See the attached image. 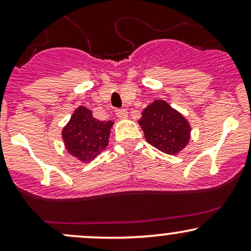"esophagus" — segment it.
Segmentation results:
<instances>
[{
    "instance_id": "34e87169",
    "label": "esophagus",
    "mask_w": 251,
    "mask_h": 251,
    "mask_svg": "<svg viewBox=\"0 0 251 251\" xmlns=\"http://www.w3.org/2000/svg\"><path fill=\"white\" fill-rule=\"evenodd\" d=\"M116 113L118 118H120V119H125V118H127V111H126L125 108H117Z\"/></svg>"
}]
</instances>
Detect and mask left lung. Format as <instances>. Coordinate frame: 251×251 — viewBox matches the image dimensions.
I'll return each instance as SVG.
<instances>
[{
	"label": "left lung",
	"instance_id": "1",
	"mask_svg": "<svg viewBox=\"0 0 251 251\" xmlns=\"http://www.w3.org/2000/svg\"><path fill=\"white\" fill-rule=\"evenodd\" d=\"M149 144L168 154H176L188 145L190 125L178 111L164 100H154L139 120Z\"/></svg>",
	"mask_w": 251,
	"mask_h": 251
}]
</instances>
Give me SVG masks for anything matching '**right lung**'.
Masks as SVG:
<instances>
[{"mask_svg":"<svg viewBox=\"0 0 251 251\" xmlns=\"http://www.w3.org/2000/svg\"><path fill=\"white\" fill-rule=\"evenodd\" d=\"M112 125L113 122L98 120L88 108L80 106L62 129L66 149L81 162L94 159L108 145Z\"/></svg>","mask_w":251,"mask_h":251,"instance_id":"1","label":"right lung"}]
</instances>
